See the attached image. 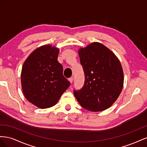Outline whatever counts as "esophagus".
Wrapping results in <instances>:
<instances>
[{
  "label": "esophagus",
  "instance_id": "1",
  "mask_svg": "<svg viewBox=\"0 0 147 147\" xmlns=\"http://www.w3.org/2000/svg\"><path fill=\"white\" fill-rule=\"evenodd\" d=\"M69 82H70V83H72L73 82V80H74V78L73 77H70L69 78Z\"/></svg>",
  "mask_w": 147,
  "mask_h": 147
}]
</instances>
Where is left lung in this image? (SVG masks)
Here are the masks:
<instances>
[{"label":"left lung","mask_w":147,"mask_h":147,"mask_svg":"<svg viewBox=\"0 0 147 147\" xmlns=\"http://www.w3.org/2000/svg\"><path fill=\"white\" fill-rule=\"evenodd\" d=\"M85 77L81 90L74 91L82 107L91 112L109 108L121 93L124 75L121 63L103 44L94 42L78 50Z\"/></svg>","instance_id":"8db88e82"}]
</instances>
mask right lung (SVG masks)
Returning a JSON list of instances; mask_svg holds the SVG:
<instances>
[{
  "instance_id": "1",
  "label": "right lung",
  "mask_w": 147,
  "mask_h": 147,
  "mask_svg": "<svg viewBox=\"0 0 147 147\" xmlns=\"http://www.w3.org/2000/svg\"><path fill=\"white\" fill-rule=\"evenodd\" d=\"M58 48L50 45L35 50L25 61L21 82L27 100L40 109L54 106L70 83L63 75V67L57 61Z\"/></svg>"
}]
</instances>
